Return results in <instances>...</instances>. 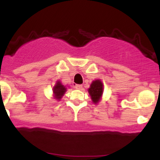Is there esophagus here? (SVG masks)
Wrapping results in <instances>:
<instances>
[{
	"label": "esophagus",
	"mask_w": 160,
	"mask_h": 160,
	"mask_svg": "<svg viewBox=\"0 0 160 160\" xmlns=\"http://www.w3.org/2000/svg\"><path fill=\"white\" fill-rule=\"evenodd\" d=\"M75 87L76 89H78V90H81L82 88V85H78V84H77V85H75Z\"/></svg>",
	"instance_id": "1"
}]
</instances>
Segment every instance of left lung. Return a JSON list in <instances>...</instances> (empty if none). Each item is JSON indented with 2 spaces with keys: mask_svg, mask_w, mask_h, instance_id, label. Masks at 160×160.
<instances>
[{
  "mask_svg": "<svg viewBox=\"0 0 160 160\" xmlns=\"http://www.w3.org/2000/svg\"><path fill=\"white\" fill-rule=\"evenodd\" d=\"M88 92L90 94L92 102L94 104H97L101 99V97L103 93V85L101 80H95L93 81L90 84V87L89 88Z\"/></svg>",
  "mask_w": 160,
  "mask_h": 160,
  "instance_id": "left-lung-1",
  "label": "left lung"
}]
</instances>
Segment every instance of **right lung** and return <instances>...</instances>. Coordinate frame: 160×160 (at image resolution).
<instances>
[{"mask_svg":"<svg viewBox=\"0 0 160 160\" xmlns=\"http://www.w3.org/2000/svg\"><path fill=\"white\" fill-rule=\"evenodd\" d=\"M66 91V87H64V86H63L60 82L58 81L57 82H56V85H55L53 88V95H54L55 99L60 101V99L62 98V97L64 95Z\"/></svg>","mask_w":160,"mask_h":160,"instance_id":"1","label":"right lung"}]
</instances>
